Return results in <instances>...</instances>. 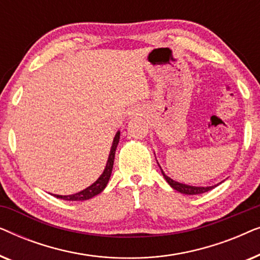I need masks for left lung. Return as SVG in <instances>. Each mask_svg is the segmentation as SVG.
Masks as SVG:
<instances>
[{"mask_svg":"<svg viewBox=\"0 0 260 260\" xmlns=\"http://www.w3.org/2000/svg\"><path fill=\"white\" fill-rule=\"evenodd\" d=\"M161 168V167H159ZM162 170V169H161ZM162 174L163 176H165V179L167 182L169 183V186L174 188V189L180 191V193L182 194H187V195H197V194H202V193H206V191L211 190L214 188L215 186H211V187H195V186H188V184H184V183H180V182H176V181H174L170 179L169 176H167L165 173H163L162 170ZM218 186V184H216Z\"/></svg>","mask_w":260,"mask_h":260,"instance_id":"8db88e82","label":"left lung"}]
</instances>
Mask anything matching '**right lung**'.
Wrapping results in <instances>:
<instances>
[{
    "instance_id": "right-lung-1",
    "label": "right lung",
    "mask_w": 260,
    "mask_h": 260,
    "mask_svg": "<svg viewBox=\"0 0 260 260\" xmlns=\"http://www.w3.org/2000/svg\"><path fill=\"white\" fill-rule=\"evenodd\" d=\"M119 136H120V133L118 131V133L116 134L115 138H113L112 147H111V150H110V155H109L108 162H106V167H105L104 172H103L102 175L99 176V179L95 181L94 183H92L90 187H87L86 189L79 191V193H76L72 195H54V197L62 199V200H67V201H84V200H88V199L95 197V195H98L99 193H102V191L105 189L106 184H108V182H109L110 176H111L113 161H115L116 149H117V145H118V142H119Z\"/></svg>"
}]
</instances>
